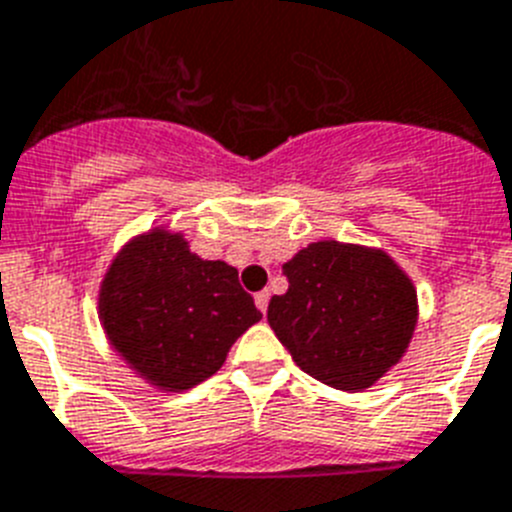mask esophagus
Here are the masks:
<instances>
[{"label": "esophagus", "instance_id": "1", "mask_svg": "<svg viewBox=\"0 0 512 512\" xmlns=\"http://www.w3.org/2000/svg\"><path fill=\"white\" fill-rule=\"evenodd\" d=\"M255 304L262 314H268V304H270V291H260L255 296Z\"/></svg>", "mask_w": 512, "mask_h": 512}]
</instances>
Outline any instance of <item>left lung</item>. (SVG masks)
I'll list each match as a JSON object with an SVG mask.
<instances>
[{
  "mask_svg": "<svg viewBox=\"0 0 512 512\" xmlns=\"http://www.w3.org/2000/svg\"><path fill=\"white\" fill-rule=\"evenodd\" d=\"M283 275L288 291L270 299L268 322L301 371L361 391L402 358L417 296L386 252L314 242L283 265Z\"/></svg>",
  "mask_w": 512,
  "mask_h": 512,
  "instance_id": "obj_1",
  "label": "left lung"
}]
</instances>
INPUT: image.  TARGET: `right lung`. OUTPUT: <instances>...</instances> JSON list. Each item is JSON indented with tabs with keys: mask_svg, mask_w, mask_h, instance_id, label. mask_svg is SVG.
I'll list each match as a JSON object with an SVG mask.
<instances>
[{
	"mask_svg": "<svg viewBox=\"0 0 512 512\" xmlns=\"http://www.w3.org/2000/svg\"><path fill=\"white\" fill-rule=\"evenodd\" d=\"M100 319L131 368L180 391L219 371L262 314L237 268L201 260L180 234L157 229L115 257L100 288Z\"/></svg>",
	"mask_w": 512,
	"mask_h": 512,
	"instance_id": "add662e5",
	"label": "right lung"
}]
</instances>
